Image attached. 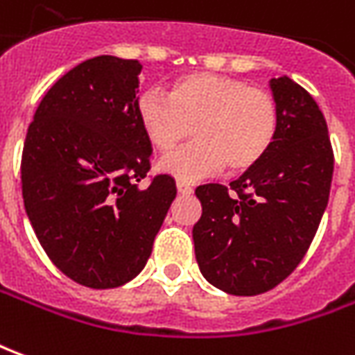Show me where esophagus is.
<instances>
[{"label": "esophagus", "mask_w": 355, "mask_h": 355, "mask_svg": "<svg viewBox=\"0 0 355 355\" xmlns=\"http://www.w3.org/2000/svg\"><path fill=\"white\" fill-rule=\"evenodd\" d=\"M175 187H178V193H182V195H191V193H193V187L185 182H178L175 183Z\"/></svg>", "instance_id": "esophagus-1"}]
</instances>
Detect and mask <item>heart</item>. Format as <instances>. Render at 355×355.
Listing matches in <instances>:
<instances>
[{
	"label": "heart",
	"mask_w": 355,
	"mask_h": 355,
	"mask_svg": "<svg viewBox=\"0 0 355 355\" xmlns=\"http://www.w3.org/2000/svg\"><path fill=\"white\" fill-rule=\"evenodd\" d=\"M137 118L149 143L170 153L195 135V141L166 157L160 170L195 180L222 170L241 173L260 164L279 130L277 103L270 92L243 80L210 72L178 78L168 95L147 89L137 101Z\"/></svg>",
	"instance_id": "heart-1"
}]
</instances>
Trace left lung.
<instances>
[{
	"label": "left lung",
	"mask_w": 355,
	"mask_h": 355,
	"mask_svg": "<svg viewBox=\"0 0 355 355\" xmlns=\"http://www.w3.org/2000/svg\"><path fill=\"white\" fill-rule=\"evenodd\" d=\"M279 130L268 155L230 189L195 191L202 216L193 227L198 270L235 296H254L285 281L302 262L323 218L333 182V147L323 112L302 85L271 78Z\"/></svg>",
	"instance_id": "8db88e82"
}]
</instances>
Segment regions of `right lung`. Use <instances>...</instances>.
<instances>
[{
    "label": "right lung",
    "mask_w": 355,
    "mask_h": 355,
    "mask_svg": "<svg viewBox=\"0 0 355 355\" xmlns=\"http://www.w3.org/2000/svg\"><path fill=\"white\" fill-rule=\"evenodd\" d=\"M139 61L80 62L45 93L22 149L24 208L59 270L89 288L139 275L175 198L172 175L150 170L137 118Z\"/></svg>",
    "instance_id": "add662e5"
}]
</instances>
